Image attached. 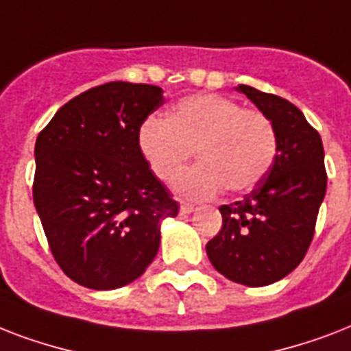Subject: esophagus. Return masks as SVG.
<instances>
[{
	"mask_svg": "<svg viewBox=\"0 0 351 351\" xmlns=\"http://www.w3.org/2000/svg\"><path fill=\"white\" fill-rule=\"evenodd\" d=\"M180 211H182V213H186V215L193 213V211H195V204L180 202Z\"/></svg>",
	"mask_w": 351,
	"mask_h": 351,
	"instance_id": "1",
	"label": "esophagus"
}]
</instances>
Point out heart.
I'll list each match as a JSON object with an SVG mask.
<instances>
[{"mask_svg":"<svg viewBox=\"0 0 351 351\" xmlns=\"http://www.w3.org/2000/svg\"><path fill=\"white\" fill-rule=\"evenodd\" d=\"M138 149L156 178L169 180L197 153L198 162L173 182L186 198H211L224 187L250 191L271 169L277 132L255 109L219 95H193L171 109L167 120L151 114L136 132Z\"/></svg>","mask_w":351,"mask_h":351,"instance_id":"1","label":"heart"}]
</instances>
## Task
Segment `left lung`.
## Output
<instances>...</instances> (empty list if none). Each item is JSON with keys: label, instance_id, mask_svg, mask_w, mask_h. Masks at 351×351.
Returning a JSON list of instances; mask_svg holds the SVG:
<instances>
[{"label": "left lung", "instance_id": "obj_1", "mask_svg": "<svg viewBox=\"0 0 351 351\" xmlns=\"http://www.w3.org/2000/svg\"><path fill=\"white\" fill-rule=\"evenodd\" d=\"M237 90L271 120L277 156L244 200L220 206L222 230L206 251L226 278L261 288L293 271L310 247L326 195L324 147L319 132L291 101L250 85Z\"/></svg>", "mask_w": 351, "mask_h": 351}]
</instances>
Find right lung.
Listing matches in <instances>:
<instances>
[{
	"instance_id": "1",
	"label": "right lung",
	"mask_w": 351,
	"mask_h": 351,
	"mask_svg": "<svg viewBox=\"0 0 351 351\" xmlns=\"http://www.w3.org/2000/svg\"><path fill=\"white\" fill-rule=\"evenodd\" d=\"M162 93L147 84L98 85L38 134L36 211L54 261L80 286L117 289L136 280L158 253L160 222L178 215L136 142Z\"/></svg>"
}]
</instances>
